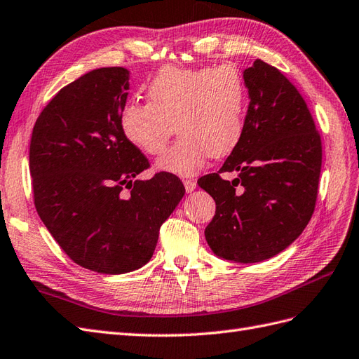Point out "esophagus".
Wrapping results in <instances>:
<instances>
[{"instance_id":"esophagus-1","label":"esophagus","mask_w":359,"mask_h":359,"mask_svg":"<svg viewBox=\"0 0 359 359\" xmlns=\"http://www.w3.org/2000/svg\"><path fill=\"white\" fill-rule=\"evenodd\" d=\"M183 185H185L187 192H192L197 187V182L194 179H185V180H183Z\"/></svg>"}]
</instances>
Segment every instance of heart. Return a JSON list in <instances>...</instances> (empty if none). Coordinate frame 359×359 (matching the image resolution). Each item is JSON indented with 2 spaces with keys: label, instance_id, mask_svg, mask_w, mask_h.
Masks as SVG:
<instances>
[{
  "label": "heart",
  "instance_id": "heart-1",
  "mask_svg": "<svg viewBox=\"0 0 359 359\" xmlns=\"http://www.w3.org/2000/svg\"><path fill=\"white\" fill-rule=\"evenodd\" d=\"M149 101H127L119 114L126 140L147 154L167 145L176 124L180 140L165 150L156 170L194 176L210 156L231 154L244 132L247 90L232 65L165 67L147 86Z\"/></svg>",
  "mask_w": 359,
  "mask_h": 359
}]
</instances>
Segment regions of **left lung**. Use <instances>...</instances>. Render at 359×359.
I'll return each mask as SVG.
<instances>
[{
  "label": "left lung",
  "mask_w": 359,
  "mask_h": 359,
  "mask_svg": "<svg viewBox=\"0 0 359 359\" xmlns=\"http://www.w3.org/2000/svg\"><path fill=\"white\" fill-rule=\"evenodd\" d=\"M249 109L241 141L218 172L198 179L215 200L205 229L217 256L252 264L296 241L316 208L321 140L299 90L282 72L256 59L243 72ZM219 172H238L232 182Z\"/></svg>",
  "instance_id": "1"
}]
</instances>
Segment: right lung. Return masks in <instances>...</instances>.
Masks as SVG:
<instances>
[{
  "label": "right lung",
  "mask_w": 359,
  "mask_h": 359,
  "mask_svg": "<svg viewBox=\"0 0 359 359\" xmlns=\"http://www.w3.org/2000/svg\"><path fill=\"white\" fill-rule=\"evenodd\" d=\"M128 79L126 68H100L60 89L30 142L34 206L45 227L76 264L104 274L149 262L162 223L185 194L174 174L136 179L150 163L119 127Z\"/></svg>",
  "instance_id": "right-lung-1"
}]
</instances>
